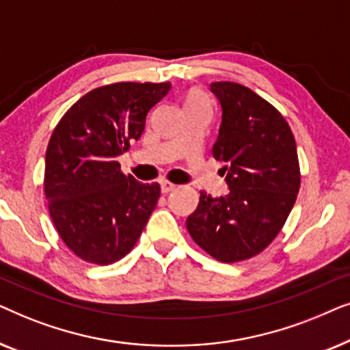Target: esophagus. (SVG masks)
<instances>
[{
  "instance_id": "1",
  "label": "esophagus",
  "mask_w": 350,
  "mask_h": 350,
  "mask_svg": "<svg viewBox=\"0 0 350 350\" xmlns=\"http://www.w3.org/2000/svg\"><path fill=\"white\" fill-rule=\"evenodd\" d=\"M175 189H176V185L170 183V181H161V191L164 194H169V193H172V191H175Z\"/></svg>"
}]
</instances>
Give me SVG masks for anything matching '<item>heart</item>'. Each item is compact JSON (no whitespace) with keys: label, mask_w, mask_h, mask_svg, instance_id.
<instances>
[{"label":"heart","mask_w":350,"mask_h":350,"mask_svg":"<svg viewBox=\"0 0 350 350\" xmlns=\"http://www.w3.org/2000/svg\"><path fill=\"white\" fill-rule=\"evenodd\" d=\"M200 103H207V98H205L200 92H198V90H191L188 97H186V107H191V105H200Z\"/></svg>","instance_id":"obj_1"}]
</instances>
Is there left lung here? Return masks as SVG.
Here are the masks:
<instances>
[{"label": "left lung", "instance_id": "obj_1", "mask_svg": "<svg viewBox=\"0 0 350 350\" xmlns=\"http://www.w3.org/2000/svg\"><path fill=\"white\" fill-rule=\"evenodd\" d=\"M210 90L223 109L212 152L224 162L229 194L200 193L186 228L215 260L237 262L261 253L284 228L301 185L298 152L285 118L252 89L219 81Z\"/></svg>", "mask_w": 350, "mask_h": 350}]
</instances>
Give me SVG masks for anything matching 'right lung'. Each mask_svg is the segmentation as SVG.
Here are the masks:
<instances>
[{"instance_id": "obj_1", "label": "right lung", "mask_w": 350, "mask_h": 350, "mask_svg": "<svg viewBox=\"0 0 350 350\" xmlns=\"http://www.w3.org/2000/svg\"><path fill=\"white\" fill-rule=\"evenodd\" d=\"M170 83H114L90 90L64 114L46 151L44 194L54 226L81 260L113 265L145 229L159 183L124 175L119 154L145 131Z\"/></svg>"}]
</instances>
